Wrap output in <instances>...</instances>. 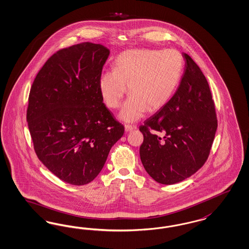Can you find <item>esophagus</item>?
<instances>
[{
  "label": "esophagus",
  "instance_id": "1",
  "mask_svg": "<svg viewBox=\"0 0 249 249\" xmlns=\"http://www.w3.org/2000/svg\"><path fill=\"white\" fill-rule=\"evenodd\" d=\"M136 129H137V126H136L135 124H125V125H124L125 132H131V131L136 130Z\"/></svg>",
  "mask_w": 249,
  "mask_h": 249
}]
</instances>
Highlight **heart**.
I'll return each instance as SVG.
<instances>
[{
	"label": "heart",
	"mask_w": 249,
	"mask_h": 249,
	"mask_svg": "<svg viewBox=\"0 0 249 249\" xmlns=\"http://www.w3.org/2000/svg\"><path fill=\"white\" fill-rule=\"evenodd\" d=\"M183 58L175 49H131L117 56L114 71L100 78L105 104L117 108L128 90L119 118L126 123L141 119L147 111H157L175 92L181 77Z\"/></svg>",
	"instance_id": "obj_1"
}]
</instances>
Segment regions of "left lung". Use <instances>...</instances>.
Listing matches in <instances>:
<instances>
[{"label": "left lung", "mask_w": 249, "mask_h": 249, "mask_svg": "<svg viewBox=\"0 0 249 249\" xmlns=\"http://www.w3.org/2000/svg\"><path fill=\"white\" fill-rule=\"evenodd\" d=\"M176 92L139 127L140 159L148 175L175 184L193 175L208 159L217 129L215 106L205 76L186 53ZM164 132L163 139L151 132Z\"/></svg>", "instance_id": "1"}]
</instances>
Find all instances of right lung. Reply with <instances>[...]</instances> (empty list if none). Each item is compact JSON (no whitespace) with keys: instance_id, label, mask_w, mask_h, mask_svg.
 I'll list each match as a JSON object with an SVG mask.
<instances>
[{"instance_id":"add662e5","label":"right lung","mask_w":249,"mask_h":249,"mask_svg":"<svg viewBox=\"0 0 249 249\" xmlns=\"http://www.w3.org/2000/svg\"><path fill=\"white\" fill-rule=\"evenodd\" d=\"M109 54L105 46L89 42L58 50L37 73L29 93L26 120L36 154L70 184L92 181L124 133L100 90Z\"/></svg>"}]
</instances>
